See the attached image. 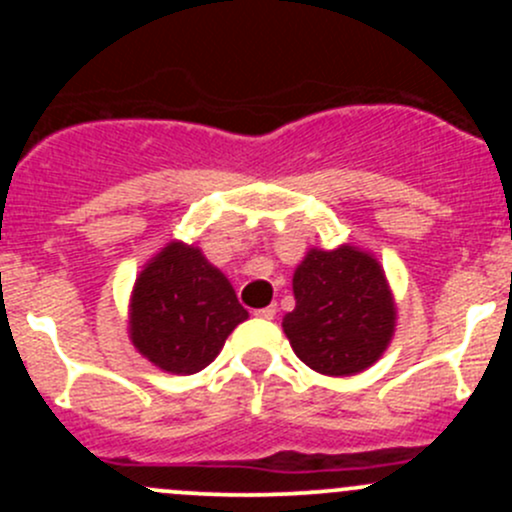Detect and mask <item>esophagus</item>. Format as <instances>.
I'll return each instance as SVG.
<instances>
[{"instance_id":"esophagus-1","label":"esophagus","mask_w":512,"mask_h":512,"mask_svg":"<svg viewBox=\"0 0 512 512\" xmlns=\"http://www.w3.org/2000/svg\"><path fill=\"white\" fill-rule=\"evenodd\" d=\"M275 314H277V304H270V307L257 309L255 317H260V319H275Z\"/></svg>"}]
</instances>
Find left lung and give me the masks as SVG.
Masks as SVG:
<instances>
[{"label":"left lung","mask_w":512,"mask_h":512,"mask_svg":"<svg viewBox=\"0 0 512 512\" xmlns=\"http://www.w3.org/2000/svg\"><path fill=\"white\" fill-rule=\"evenodd\" d=\"M292 292L294 309L282 329L294 354L319 374H361L394 339V292L379 260L361 247H309L294 270Z\"/></svg>","instance_id":"1"}]
</instances>
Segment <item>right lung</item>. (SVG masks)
Instances as JSON below:
<instances>
[{
	"instance_id": "add662e5",
	"label": "right lung",
	"mask_w": 512,
	"mask_h": 512,
	"mask_svg": "<svg viewBox=\"0 0 512 512\" xmlns=\"http://www.w3.org/2000/svg\"><path fill=\"white\" fill-rule=\"evenodd\" d=\"M250 317L203 250L170 240L143 265L128 302V337L160 371H203L232 329Z\"/></svg>"
}]
</instances>
